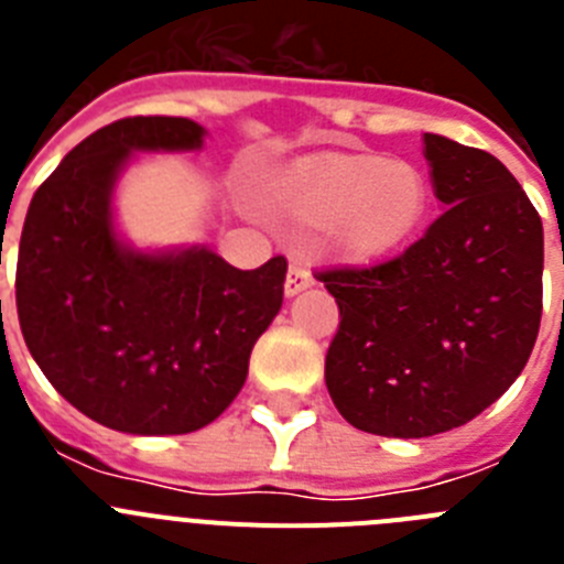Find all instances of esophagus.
<instances>
[{"label":"esophagus","mask_w":564,"mask_h":564,"mask_svg":"<svg viewBox=\"0 0 564 564\" xmlns=\"http://www.w3.org/2000/svg\"><path fill=\"white\" fill-rule=\"evenodd\" d=\"M313 285V276L305 271L302 265H291L288 268V279H285V296H296V293L307 291Z\"/></svg>","instance_id":"1"}]
</instances>
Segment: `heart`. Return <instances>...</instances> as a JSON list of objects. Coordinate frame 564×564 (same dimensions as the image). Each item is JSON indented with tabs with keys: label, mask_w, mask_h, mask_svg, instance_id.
<instances>
[{
	"label": "heart",
	"mask_w": 564,
	"mask_h": 564,
	"mask_svg": "<svg viewBox=\"0 0 564 564\" xmlns=\"http://www.w3.org/2000/svg\"><path fill=\"white\" fill-rule=\"evenodd\" d=\"M430 208L421 169L381 154H333L299 174L288 212L311 228H330L336 246L381 257L403 246Z\"/></svg>",
	"instance_id": "obj_1"
}]
</instances>
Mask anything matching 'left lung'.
Masks as SVG:
<instances>
[{"mask_svg":"<svg viewBox=\"0 0 564 564\" xmlns=\"http://www.w3.org/2000/svg\"><path fill=\"white\" fill-rule=\"evenodd\" d=\"M443 214L398 257L318 271L341 325L325 361L356 430L430 437L480 415L517 381L542 316V220L482 149L423 134Z\"/></svg>","mask_w":564,"mask_h":564,"instance_id":"8db88e82","label":"left lung"}]
</instances>
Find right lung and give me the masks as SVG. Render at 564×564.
<instances>
[{"instance_id": "1", "label": "right lung", "mask_w": 564, "mask_h": 564, "mask_svg": "<svg viewBox=\"0 0 564 564\" xmlns=\"http://www.w3.org/2000/svg\"><path fill=\"white\" fill-rule=\"evenodd\" d=\"M188 118H123L84 138L24 217V344L78 412L127 435H186L228 410L285 293V257L239 271L206 246L138 248L115 186L138 152H200Z\"/></svg>"}]
</instances>
